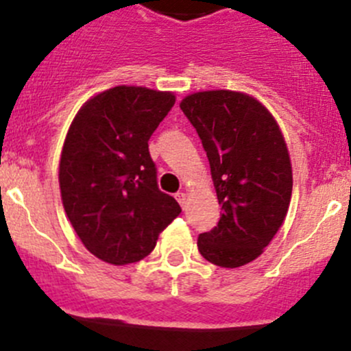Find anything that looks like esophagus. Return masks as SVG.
I'll list each match as a JSON object with an SVG mask.
<instances>
[{
	"mask_svg": "<svg viewBox=\"0 0 351 351\" xmlns=\"http://www.w3.org/2000/svg\"><path fill=\"white\" fill-rule=\"evenodd\" d=\"M176 200H178V204H180V206H182L183 207V209H185V207H186V193H183V192H178V193H176Z\"/></svg>",
	"mask_w": 351,
	"mask_h": 351,
	"instance_id": "obj_1",
	"label": "esophagus"
}]
</instances>
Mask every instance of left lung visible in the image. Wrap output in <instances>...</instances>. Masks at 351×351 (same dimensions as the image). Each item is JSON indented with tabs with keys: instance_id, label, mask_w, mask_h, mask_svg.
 I'll return each mask as SVG.
<instances>
[{
	"instance_id": "obj_1",
	"label": "left lung",
	"mask_w": 351,
	"mask_h": 351,
	"mask_svg": "<svg viewBox=\"0 0 351 351\" xmlns=\"http://www.w3.org/2000/svg\"><path fill=\"white\" fill-rule=\"evenodd\" d=\"M180 108L202 141L223 209L197 247L214 266H245L271 243L290 207L293 173L280 125L264 104L237 90L193 93Z\"/></svg>"
}]
</instances>
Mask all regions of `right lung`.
<instances>
[{
	"label": "right lung",
	"instance_id": "obj_1",
	"mask_svg": "<svg viewBox=\"0 0 351 351\" xmlns=\"http://www.w3.org/2000/svg\"><path fill=\"white\" fill-rule=\"evenodd\" d=\"M175 94L118 85L90 97L68 128L60 159L64 213L84 247L125 266L147 257L182 213L158 186L149 138Z\"/></svg>",
	"mask_w": 351,
	"mask_h": 351
}]
</instances>
